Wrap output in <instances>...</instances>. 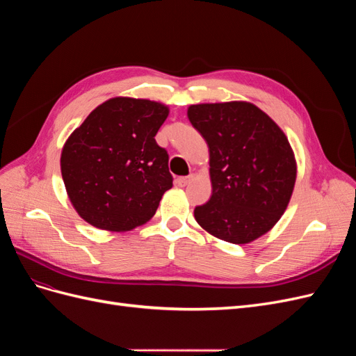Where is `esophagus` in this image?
Here are the masks:
<instances>
[{"instance_id":"1","label":"esophagus","mask_w":356,"mask_h":356,"mask_svg":"<svg viewBox=\"0 0 356 356\" xmlns=\"http://www.w3.org/2000/svg\"><path fill=\"white\" fill-rule=\"evenodd\" d=\"M195 179V175H188V177H179V178H177L175 179V182H177V186H179V187H186L187 184H190V182Z\"/></svg>"}]
</instances>
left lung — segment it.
Masks as SVG:
<instances>
[{
	"label": "left lung",
	"mask_w": 356,
	"mask_h": 356,
	"mask_svg": "<svg viewBox=\"0 0 356 356\" xmlns=\"http://www.w3.org/2000/svg\"><path fill=\"white\" fill-rule=\"evenodd\" d=\"M187 115L209 148L212 196L196 207L197 224L236 245L270 232L297 178L296 156L282 129L246 101L190 105Z\"/></svg>",
	"instance_id": "8db88e82"
}]
</instances>
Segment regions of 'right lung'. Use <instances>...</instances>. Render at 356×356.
<instances>
[{
    "label": "right lung",
    "mask_w": 356,
    "mask_h": 356,
    "mask_svg": "<svg viewBox=\"0 0 356 356\" xmlns=\"http://www.w3.org/2000/svg\"><path fill=\"white\" fill-rule=\"evenodd\" d=\"M169 106L115 96L88 115L60 153L67 195L80 217L108 232H129L153 218L172 187L169 156L156 134Z\"/></svg>",
    "instance_id": "1"
}]
</instances>
